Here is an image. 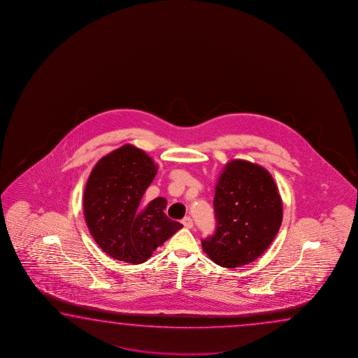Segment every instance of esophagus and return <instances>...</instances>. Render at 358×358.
<instances>
[{
	"mask_svg": "<svg viewBox=\"0 0 358 358\" xmlns=\"http://www.w3.org/2000/svg\"><path fill=\"white\" fill-rule=\"evenodd\" d=\"M182 225H184L185 228H188V229L193 228V220H192L190 217H185V218L182 219Z\"/></svg>",
	"mask_w": 358,
	"mask_h": 358,
	"instance_id": "esophagus-1",
	"label": "esophagus"
}]
</instances>
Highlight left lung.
Wrapping results in <instances>:
<instances>
[{
	"mask_svg": "<svg viewBox=\"0 0 358 358\" xmlns=\"http://www.w3.org/2000/svg\"><path fill=\"white\" fill-rule=\"evenodd\" d=\"M217 231L201 241L218 266L236 268L261 257L277 236L283 204L267 169L247 160L225 164L215 185Z\"/></svg>",
	"mask_w": 358,
	"mask_h": 358,
	"instance_id": "obj_1",
	"label": "left lung"
}]
</instances>
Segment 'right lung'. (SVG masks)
<instances>
[{"instance_id": "add662e5", "label": "right lung", "mask_w": 358, "mask_h": 358, "mask_svg": "<svg viewBox=\"0 0 358 358\" xmlns=\"http://www.w3.org/2000/svg\"><path fill=\"white\" fill-rule=\"evenodd\" d=\"M157 171L154 160L131 144L109 152L91 170L84 192L86 225L97 245L116 261L144 263L182 228L164 213L165 198L141 204Z\"/></svg>"}]
</instances>
